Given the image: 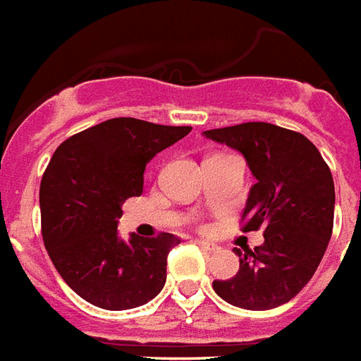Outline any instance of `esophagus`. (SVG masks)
Returning a JSON list of instances; mask_svg holds the SVG:
<instances>
[{
	"mask_svg": "<svg viewBox=\"0 0 361 361\" xmlns=\"http://www.w3.org/2000/svg\"><path fill=\"white\" fill-rule=\"evenodd\" d=\"M202 246L204 250H207V252H215V250L219 248L217 244H213V242H207V240H196Z\"/></svg>",
	"mask_w": 361,
	"mask_h": 361,
	"instance_id": "esophagus-1",
	"label": "esophagus"
}]
</instances>
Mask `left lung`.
<instances>
[{"label":"left lung","mask_w":361,"mask_h":361,"mask_svg":"<svg viewBox=\"0 0 361 361\" xmlns=\"http://www.w3.org/2000/svg\"><path fill=\"white\" fill-rule=\"evenodd\" d=\"M206 138L244 155L256 184L242 212L244 233L264 228V244L238 250L240 269L213 281L221 298L244 310L286 304L314 277L333 235L335 184L319 149L304 134L271 123L206 130Z\"/></svg>","instance_id":"1"}]
</instances>
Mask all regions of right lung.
I'll use <instances>...</instances> for the list:
<instances>
[{
  "instance_id": "right-lung-1",
  "label": "right lung",
  "mask_w": 361,
  "mask_h": 361,
  "mask_svg": "<svg viewBox=\"0 0 361 361\" xmlns=\"http://www.w3.org/2000/svg\"><path fill=\"white\" fill-rule=\"evenodd\" d=\"M190 130L117 117L55 149L40 184L42 236L55 269L80 298L119 312L161 292L167 254L180 238L133 233L123 240L117 225L125 200L144 190L146 165Z\"/></svg>"
}]
</instances>
